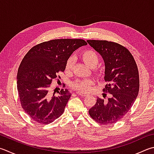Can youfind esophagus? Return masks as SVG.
Returning a JSON list of instances; mask_svg holds the SVG:
<instances>
[{"instance_id": "34e87169", "label": "esophagus", "mask_w": 154, "mask_h": 154, "mask_svg": "<svg viewBox=\"0 0 154 154\" xmlns=\"http://www.w3.org/2000/svg\"><path fill=\"white\" fill-rule=\"evenodd\" d=\"M76 93H77L78 95L81 96V97H86V96H87V94H86L82 93V92H77Z\"/></svg>"}]
</instances>
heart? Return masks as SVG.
<instances>
[{
  "mask_svg": "<svg viewBox=\"0 0 154 154\" xmlns=\"http://www.w3.org/2000/svg\"><path fill=\"white\" fill-rule=\"evenodd\" d=\"M81 59L87 65L94 68V72L98 74L101 73V69L99 68H94L99 62V56L98 54L92 49H88L84 50L80 54ZM74 64V57L73 56L69 57L66 61L65 69L67 72H71ZM94 84V80L92 79H78L70 84V87L78 91L87 92L91 90V86Z\"/></svg>",
  "mask_w": 154,
  "mask_h": 154,
  "instance_id": "b5f03b06",
  "label": "heart"
}]
</instances>
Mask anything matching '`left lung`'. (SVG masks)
<instances>
[{
    "instance_id": "1",
    "label": "left lung",
    "mask_w": 154,
    "mask_h": 154,
    "mask_svg": "<svg viewBox=\"0 0 154 154\" xmlns=\"http://www.w3.org/2000/svg\"><path fill=\"white\" fill-rule=\"evenodd\" d=\"M104 61L107 84L103 91L111 97L106 101L97 98L89 110V115L101 125L115 123L131 108L140 89L137 63L132 54L119 43L106 40H87Z\"/></svg>"
}]
</instances>
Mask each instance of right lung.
Wrapping results in <instances>:
<instances>
[{
  "label": "right lung",
  "mask_w": 154,
  "mask_h": 154,
  "mask_svg": "<svg viewBox=\"0 0 154 154\" xmlns=\"http://www.w3.org/2000/svg\"><path fill=\"white\" fill-rule=\"evenodd\" d=\"M86 44L80 39H52L33 46L23 57L17 73V91L23 109L35 122L49 124L63 114L71 94L62 89L56 97L49 89L52 80L65 70L73 51Z\"/></svg>",
  "instance_id": "add662e5"
}]
</instances>
